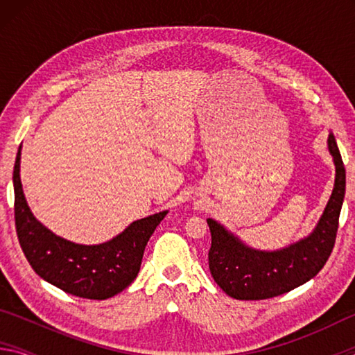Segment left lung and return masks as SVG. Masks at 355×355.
Instances as JSON below:
<instances>
[{
    "mask_svg": "<svg viewBox=\"0 0 355 355\" xmlns=\"http://www.w3.org/2000/svg\"><path fill=\"white\" fill-rule=\"evenodd\" d=\"M327 147L335 166L334 189L310 235L286 248L261 250L243 243L220 222L207 219L211 232L209 272L230 297L260 300L280 296L313 279L329 260L345 200L346 171L332 131L327 137Z\"/></svg>",
    "mask_w": 355,
    "mask_h": 355,
    "instance_id": "obj_1",
    "label": "left lung"
}]
</instances>
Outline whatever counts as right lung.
<instances>
[{"label": "right lung", "instance_id": "obj_1", "mask_svg": "<svg viewBox=\"0 0 355 355\" xmlns=\"http://www.w3.org/2000/svg\"><path fill=\"white\" fill-rule=\"evenodd\" d=\"M21 146L14 166L15 228L23 254L35 274L48 284L84 299L112 297L133 284L142 255L167 209L137 219L117 236L101 244H78L58 236L35 219L20 178Z\"/></svg>", "mask_w": 355, "mask_h": 355}]
</instances>
